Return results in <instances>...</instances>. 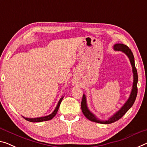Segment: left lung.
Wrapping results in <instances>:
<instances>
[{"label":"left lung","mask_w":147,"mask_h":147,"mask_svg":"<svg viewBox=\"0 0 147 147\" xmlns=\"http://www.w3.org/2000/svg\"><path fill=\"white\" fill-rule=\"evenodd\" d=\"M113 48H114V51H121L122 53H125V55L127 56L132 66L133 74H134V83H133L131 92L130 96L129 97L128 100L126 101L123 107H121L118 112L115 113L112 116H111L109 119H108L107 120L105 121L100 120V119L97 118L90 111L87 105L86 96H85V94H83L82 100H81V110H82L83 114H84V116L86 117L88 119H89V120L99 123L109 124L118 121V119H120L121 117H122L123 115L131 108L133 105H134V103L135 102V99H136L137 94V81H138V75H137V71L135 65L134 56V55H133L131 51V49L129 48L127 46H126L125 45L121 43L115 44L114 45V47H113Z\"/></svg>","instance_id":"obj_1"}]
</instances>
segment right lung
I'll return each mask as SVG.
<instances>
[{
  "label": "right lung",
  "instance_id": "right-lung-1",
  "mask_svg": "<svg viewBox=\"0 0 147 147\" xmlns=\"http://www.w3.org/2000/svg\"><path fill=\"white\" fill-rule=\"evenodd\" d=\"M63 98H64V97L62 96V98L60 99V100L58 101V105H57V106H56L55 110H54L53 112L52 113V114L48 115V116L40 117V118H25V117H24V116H22V117H23L25 119H26V120H28L29 121H31V122H41V121H44L51 120V119H53L54 117L56 116V113H57V112H58V108H59V107H60V103H61V102H62Z\"/></svg>",
  "mask_w": 147,
  "mask_h": 147
}]
</instances>
